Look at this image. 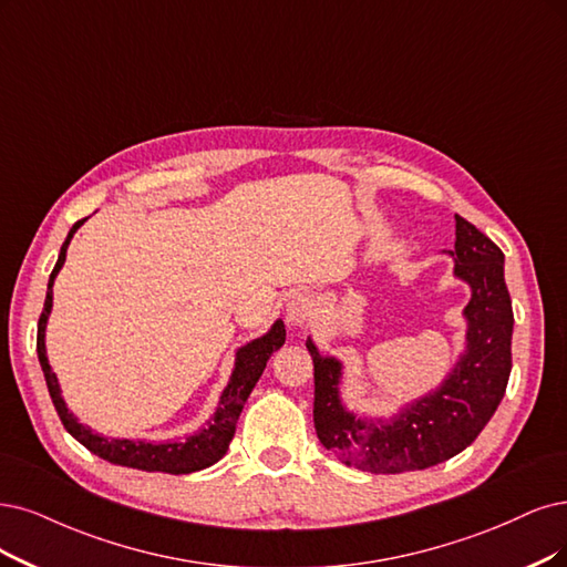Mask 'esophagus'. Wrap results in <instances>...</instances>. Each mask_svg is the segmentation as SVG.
I'll return each instance as SVG.
<instances>
[{
  "label": "esophagus",
  "instance_id": "34e87169",
  "mask_svg": "<svg viewBox=\"0 0 567 567\" xmlns=\"http://www.w3.org/2000/svg\"><path fill=\"white\" fill-rule=\"evenodd\" d=\"M310 316H312V301H310L308 295H301V291H299V295H295L287 301L285 320H287L289 327H295V329L306 327Z\"/></svg>",
  "mask_w": 567,
  "mask_h": 567
}]
</instances>
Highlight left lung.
I'll return each mask as SVG.
<instances>
[{"mask_svg": "<svg viewBox=\"0 0 567 567\" xmlns=\"http://www.w3.org/2000/svg\"><path fill=\"white\" fill-rule=\"evenodd\" d=\"M453 276L470 287L463 308L465 348L444 381L388 417H369L346 406V364L320 352L308 337L316 367L318 439L346 465L371 474L427 470L465 451L486 427L505 396L512 373L514 312L505 282V255L481 230L455 215Z\"/></svg>", "mask_w": 567, "mask_h": 567, "instance_id": "1", "label": "left lung"}]
</instances>
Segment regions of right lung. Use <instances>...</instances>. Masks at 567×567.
Here are the masks:
<instances>
[{"label": "right lung", "mask_w": 567, "mask_h": 567, "mask_svg": "<svg viewBox=\"0 0 567 567\" xmlns=\"http://www.w3.org/2000/svg\"><path fill=\"white\" fill-rule=\"evenodd\" d=\"M86 219H79L62 243L58 261L53 266V272L49 278L47 287V301L44 310H41L39 327H37V354H39V364L41 371H44V379L49 385V394L53 400V406L60 415L62 425L76 439L81 446H86L91 453L97 457L107 460L112 465L121 467H133L142 472H165V474H192L198 470H205L209 465H215L217 460H221L228 451L230 439L236 434V423L240 417V411L247 402L249 392L255 390L257 381L261 379V373L266 369V362L270 360V354L280 350L285 343V322L276 320L270 324L266 333H261L259 339H251L249 343L240 346L236 350V362L234 371H230V379L226 388L219 394V404L215 413L209 415V421L205 425L188 434L186 439H171V442H144V439H114V436H104L93 432L89 425L79 423V417L68 409L65 400H62V390L58 383V375L53 373L49 364V354H47V324L49 316L53 310V282L58 278V272L68 259V247L70 240L74 238L76 230Z\"/></svg>", "instance_id": "right-lung-1"}]
</instances>
